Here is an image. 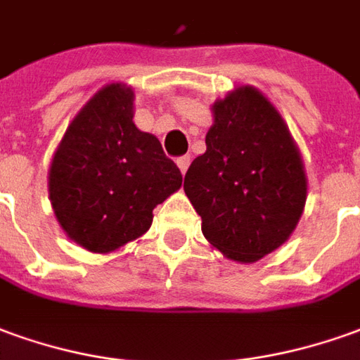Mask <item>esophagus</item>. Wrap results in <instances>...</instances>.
I'll use <instances>...</instances> for the list:
<instances>
[{
	"label": "esophagus",
	"mask_w": 360,
	"mask_h": 360,
	"mask_svg": "<svg viewBox=\"0 0 360 360\" xmlns=\"http://www.w3.org/2000/svg\"><path fill=\"white\" fill-rule=\"evenodd\" d=\"M188 163H191V155H181V158H177V165H179L181 173L187 172Z\"/></svg>",
	"instance_id": "34e87169"
}]
</instances>
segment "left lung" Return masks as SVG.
<instances>
[{
	"label": "left lung",
	"mask_w": 360,
	"mask_h": 360,
	"mask_svg": "<svg viewBox=\"0 0 360 360\" xmlns=\"http://www.w3.org/2000/svg\"><path fill=\"white\" fill-rule=\"evenodd\" d=\"M206 152L185 175L202 233L228 259L253 263L281 248L306 205L302 158L278 110L251 85L212 105Z\"/></svg>",
	"instance_id": "1"
}]
</instances>
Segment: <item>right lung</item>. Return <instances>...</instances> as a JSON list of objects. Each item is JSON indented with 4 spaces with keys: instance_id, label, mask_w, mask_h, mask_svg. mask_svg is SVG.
<instances>
[{
    "instance_id": "obj_1",
    "label": "right lung",
    "mask_w": 360,
    "mask_h": 360,
    "mask_svg": "<svg viewBox=\"0 0 360 360\" xmlns=\"http://www.w3.org/2000/svg\"><path fill=\"white\" fill-rule=\"evenodd\" d=\"M132 119L134 91L105 85L70 122L50 163L58 222L93 253H110L148 232L155 206L183 181L160 140Z\"/></svg>"
}]
</instances>
